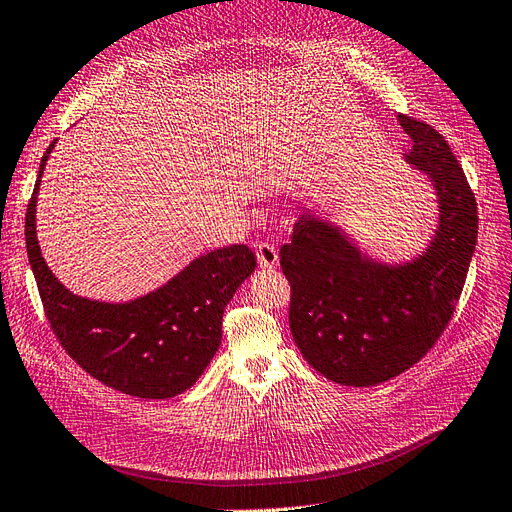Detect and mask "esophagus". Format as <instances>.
<instances>
[{"mask_svg":"<svg viewBox=\"0 0 512 512\" xmlns=\"http://www.w3.org/2000/svg\"><path fill=\"white\" fill-rule=\"evenodd\" d=\"M256 258L262 269H275L277 262H280V256H277V250L271 243H260L256 247Z\"/></svg>","mask_w":512,"mask_h":512,"instance_id":"34e87169","label":"esophagus"}]
</instances>
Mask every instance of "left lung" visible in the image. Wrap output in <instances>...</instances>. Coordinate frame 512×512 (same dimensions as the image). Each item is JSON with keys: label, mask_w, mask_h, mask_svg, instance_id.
Segmentation results:
<instances>
[{"label": "left lung", "mask_w": 512, "mask_h": 512, "mask_svg": "<svg viewBox=\"0 0 512 512\" xmlns=\"http://www.w3.org/2000/svg\"><path fill=\"white\" fill-rule=\"evenodd\" d=\"M397 121L412 138L404 160L438 200L425 252L389 265L316 211L299 215L280 250L294 344L324 378L346 386L386 382L423 359L455 312L476 247V200L451 147L423 121Z\"/></svg>", "instance_id": "left-lung-1"}]
</instances>
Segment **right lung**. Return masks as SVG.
I'll list each match as a JSON object with an SVG mask.
<instances>
[{
  "label": "right lung",
  "instance_id": "add662e5",
  "mask_svg": "<svg viewBox=\"0 0 512 512\" xmlns=\"http://www.w3.org/2000/svg\"><path fill=\"white\" fill-rule=\"evenodd\" d=\"M27 205L25 243L46 318L59 344L87 374L132 397H175L203 376L222 342L232 294L256 269L247 245L198 256L158 290L126 303L79 297L46 265L36 237V203L46 160Z\"/></svg>",
  "mask_w": 512,
  "mask_h": 512
}]
</instances>
